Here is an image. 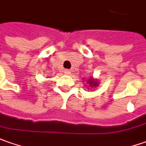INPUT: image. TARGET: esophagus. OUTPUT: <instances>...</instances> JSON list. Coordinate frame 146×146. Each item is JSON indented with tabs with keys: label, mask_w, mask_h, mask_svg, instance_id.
I'll list each match as a JSON object with an SVG mask.
<instances>
[{
	"label": "esophagus",
	"mask_w": 146,
	"mask_h": 146,
	"mask_svg": "<svg viewBox=\"0 0 146 146\" xmlns=\"http://www.w3.org/2000/svg\"><path fill=\"white\" fill-rule=\"evenodd\" d=\"M70 72H71V71H70L69 69H65V70H64V73H66L67 75H69V74L71 73Z\"/></svg>",
	"instance_id": "34e87169"
}]
</instances>
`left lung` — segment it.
<instances>
[{"label": "left lung", "mask_w": 146, "mask_h": 146, "mask_svg": "<svg viewBox=\"0 0 146 146\" xmlns=\"http://www.w3.org/2000/svg\"><path fill=\"white\" fill-rule=\"evenodd\" d=\"M89 84L90 85V86H97V83H96V82H94V79H92V78H90L89 79Z\"/></svg>", "instance_id": "obj_1"}]
</instances>
